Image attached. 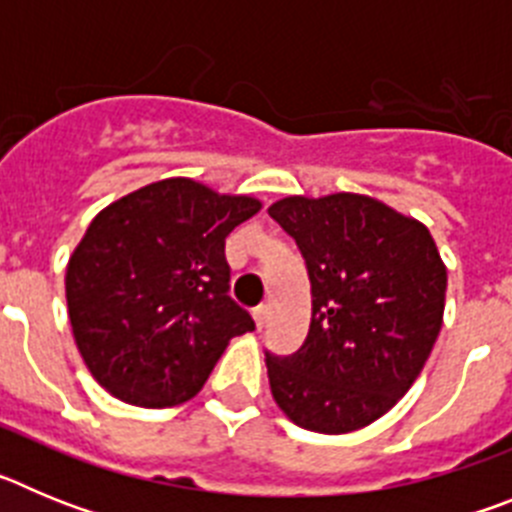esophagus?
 Returning a JSON list of instances; mask_svg holds the SVG:
<instances>
[{
    "label": "esophagus",
    "mask_w": 512,
    "mask_h": 512,
    "mask_svg": "<svg viewBox=\"0 0 512 512\" xmlns=\"http://www.w3.org/2000/svg\"><path fill=\"white\" fill-rule=\"evenodd\" d=\"M269 307L266 305H261V307H256V310H253V320H256V328H266V323H269Z\"/></svg>",
    "instance_id": "obj_1"
}]
</instances>
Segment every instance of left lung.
Segmentation results:
<instances>
[{
  "label": "left lung",
  "mask_w": 512,
  "mask_h": 512,
  "mask_svg": "<svg viewBox=\"0 0 512 512\" xmlns=\"http://www.w3.org/2000/svg\"><path fill=\"white\" fill-rule=\"evenodd\" d=\"M269 215L300 246L312 284L300 351L266 354L271 395L307 431H359L423 372L443 325L446 264L420 220L366 194H295Z\"/></svg>",
  "instance_id": "8db88e82"
}]
</instances>
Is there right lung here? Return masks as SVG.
Here are the masks:
<instances>
[{
	"mask_svg": "<svg viewBox=\"0 0 512 512\" xmlns=\"http://www.w3.org/2000/svg\"><path fill=\"white\" fill-rule=\"evenodd\" d=\"M261 210L174 176L104 207L66 266L81 359L117 400L171 408L202 390L230 338L253 330L228 297L225 238Z\"/></svg>",
	"mask_w": 512,
	"mask_h": 512,
	"instance_id": "1",
	"label": "right lung"
}]
</instances>
